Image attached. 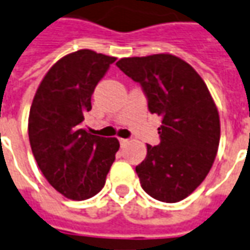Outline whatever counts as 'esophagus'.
<instances>
[{"label":"esophagus","mask_w":250,"mask_h":250,"mask_svg":"<svg viewBox=\"0 0 250 250\" xmlns=\"http://www.w3.org/2000/svg\"><path fill=\"white\" fill-rule=\"evenodd\" d=\"M128 142H129L128 139H122V137L120 139V145H121V146H125L126 143H128Z\"/></svg>","instance_id":"obj_1"}]
</instances>
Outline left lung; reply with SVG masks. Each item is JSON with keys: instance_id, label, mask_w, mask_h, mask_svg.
<instances>
[{"instance_id": "obj_1", "label": "left lung", "mask_w": 250, "mask_h": 250, "mask_svg": "<svg viewBox=\"0 0 250 250\" xmlns=\"http://www.w3.org/2000/svg\"><path fill=\"white\" fill-rule=\"evenodd\" d=\"M117 66L139 82L151 114L162 117L158 146L147 145L146 160L136 167L150 197L179 202L205 180L220 142L219 111L201 75L170 53L124 58Z\"/></svg>"}]
</instances>
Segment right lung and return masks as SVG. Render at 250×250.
Listing matches in <instances>:
<instances>
[{"label":"right lung","mask_w":250,"mask_h":250,"mask_svg":"<svg viewBox=\"0 0 250 250\" xmlns=\"http://www.w3.org/2000/svg\"><path fill=\"white\" fill-rule=\"evenodd\" d=\"M115 58L90 49L68 53L48 70L33 99L28 139L38 168L52 187L73 201L96 195L120 142L83 126L90 98Z\"/></svg>","instance_id":"right-lung-1"}]
</instances>
